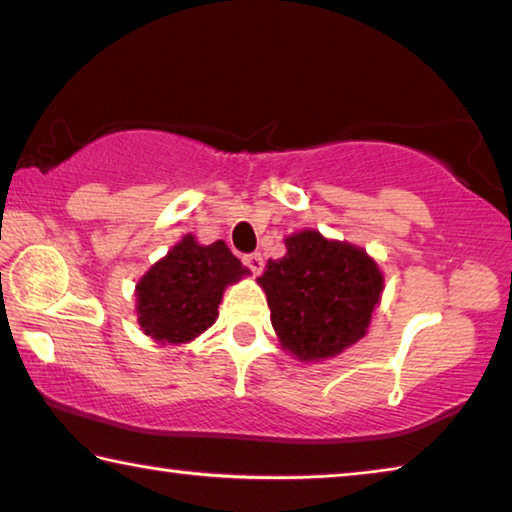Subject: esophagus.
<instances>
[{"instance_id": "34e87169", "label": "esophagus", "mask_w": 512, "mask_h": 512, "mask_svg": "<svg viewBox=\"0 0 512 512\" xmlns=\"http://www.w3.org/2000/svg\"><path fill=\"white\" fill-rule=\"evenodd\" d=\"M243 264H246L248 269L253 271L255 275H259V273L264 271V257L259 255V253H250V255L243 257Z\"/></svg>"}]
</instances>
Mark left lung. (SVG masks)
Returning <instances> with one entry per match:
<instances>
[{
	"label": "left lung",
	"instance_id": "obj_1",
	"mask_svg": "<svg viewBox=\"0 0 512 512\" xmlns=\"http://www.w3.org/2000/svg\"><path fill=\"white\" fill-rule=\"evenodd\" d=\"M285 246L257 278L275 335L300 362L337 358L367 335L385 275L367 250L319 230L289 234Z\"/></svg>",
	"mask_w": 512,
	"mask_h": 512
}]
</instances>
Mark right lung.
Listing matches in <instances>:
<instances>
[{
	"instance_id": "right-lung-1",
	"label": "right lung",
	"mask_w": 512,
	"mask_h": 512,
	"mask_svg": "<svg viewBox=\"0 0 512 512\" xmlns=\"http://www.w3.org/2000/svg\"><path fill=\"white\" fill-rule=\"evenodd\" d=\"M250 275L225 241L184 234L136 285V316L157 344H189L218 319L223 291Z\"/></svg>"
}]
</instances>
